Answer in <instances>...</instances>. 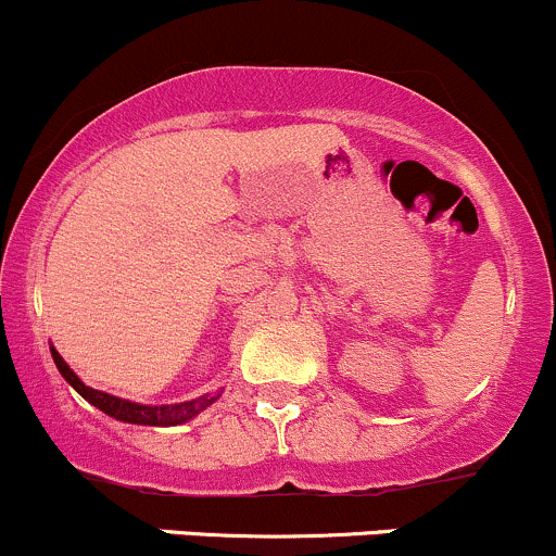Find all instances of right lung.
I'll list each match as a JSON object with an SVG mask.
<instances>
[{
    "mask_svg": "<svg viewBox=\"0 0 556 556\" xmlns=\"http://www.w3.org/2000/svg\"><path fill=\"white\" fill-rule=\"evenodd\" d=\"M52 350V361H55L58 371L63 374V379L68 381L71 387H74L76 392H79L81 397L89 400V403L94 405V408H100L103 414L113 416V419L118 421H127V424H148V427H175V424H182L188 419H193L195 414H201V410L208 408V405L214 403L217 397H199V400H188V403H175V405H140V403H129V400H122V397H113L109 392H100V390H92V387H87L85 381L79 379L74 371L68 368V363L63 361L61 355H58L55 348Z\"/></svg>",
    "mask_w": 556,
    "mask_h": 556,
    "instance_id": "add662e5",
    "label": "right lung"
}]
</instances>
